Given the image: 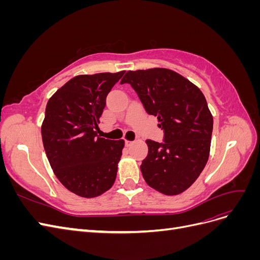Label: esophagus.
Returning a JSON list of instances; mask_svg holds the SVG:
<instances>
[{
	"mask_svg": "<svg viewBox=\"0 0 260 260\" xmlns=\"http://www.w3.org/2000/svg\"><path fill=\"white\" fill-rule=\"evenodd\" d=\"M124 143H125V146H127V147H129V146H131L133 144L132 141H128V140H125Z\"/></svg>",
	"mask_w": 260,
	"mask_h": 260,
	"instance_id": "obj_1",
	"label": "esophagus"
}]
</instances>
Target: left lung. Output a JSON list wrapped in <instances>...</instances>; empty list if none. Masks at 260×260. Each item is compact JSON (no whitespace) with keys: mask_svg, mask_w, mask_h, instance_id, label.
<instances>
[{"mask_svg":"<svg viewBox=\"0 0 260 260\" xmlns=\"http://www.w3.org/2000/svg\"><path fill=\"white\" fill-rule=\"evenodd\" d=\"M120 83L132 86L164 130L162 143L146 140L148 154L141 165L146 183L165 195L184 192L209 157L214 120L205 96L190 80L166 68L130 70Z\"/></svg>","mask_w":260,"mask_h":260,"instance_id":"1","label":"left lung"}]
</instances>
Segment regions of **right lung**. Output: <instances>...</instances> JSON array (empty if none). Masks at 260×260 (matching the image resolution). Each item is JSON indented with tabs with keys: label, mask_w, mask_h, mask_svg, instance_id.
Masks as SVG:
<instances>
[{
	"label": "right lung",
	"mask_w": 260,
	"mask_h": 260,
	"mask_svg": "<svg viewBox=\"0 0 260 260\" xmlns=\"http://www.w3.org/2000/svg\"><path fill=\"white\" fill-rule=\"evenodd\" d=\"M124 72L80 75L53 94L41 127L43 146L55 176L85 199L111 188L124 141L98 136L106 96Z\"/></svg>",
	"instance_id": "right-lung-1"
}]
</instances>
